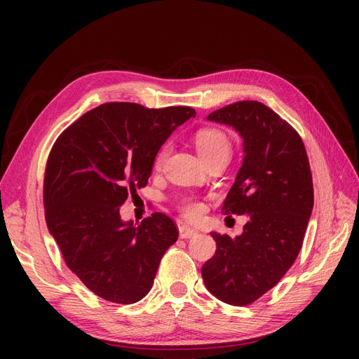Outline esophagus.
Returning <instances> with one entry per match:
<instances>
[{
	"mask_svg": "<svg viewBox=\"0 0 359 359\" xmlns=\"http://www.w3.org/2000/svg\"><path fill=\"white\" fill-rule=\"evenodd\" d=\"M196 233H198V232L194 231V229H191L190 226H186V224L180 226V236H181V238H191V236H194Z\"/></svg>",
	"mask_w": 359,
	"mask_h": 359,
	"instance_id": "esophagus-1",
	"label": "esophagus"
}]
</instances>
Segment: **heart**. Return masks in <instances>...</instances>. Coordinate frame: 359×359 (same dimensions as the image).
I'll use <instances>...</instances> for the list:
<instances>
[{
	"label": "heart",
	"mask_w": 359,
	"mask_h": 359,
	"mask_svg": "<svg viewBox=\"0 0 359 359\" xmlns=\"http://www.w3.org/2000/svg\"><path fill=\"white\" fill-rule=\"evenodd\" d=\"M196 148L202 158H210L220 154L231 156V140L227 139V136L223 132H220V130L217 128L199 130L196 135ZM169 151H170L169 144L161 147V149L158 151V154L156 157V166L163 165V161L166 160ZM202 210L203 206L201 203L190 202L184 206V214H186L189 219H198Z\"/></svg>",
	"instance_id": "b5f03b06"
}]
</instances>
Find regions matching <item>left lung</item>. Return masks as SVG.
<instances>
[{
	"mask_svg": "<svg viewBox=\"0 0 359 359\" xmlns=\"http://www.w3.org/2000/svg\"><path fill=\"white\" fill-rule=\"evenodd\" d=\"M206 119L243 139V163L223 211L248 222L235 238L211 233L217 250L202 278L215 298L247 306L273 289L299 253L314 202L309 157L295 130L260 102L224 106Z\"/></svg>",
	"mask_w": 359,
	"mask_h": 359,
	"instance_id": "obj_1",
	"label": "left lung"
}]
</instances>
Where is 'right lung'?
Wrapping results in <instances>:
<instances>
[{
  "mask_svg": "<svg viewBox=\"0 0 359 359\" xmlns=\"http://www.w3.org/2000/svg\"><path fill=\"white\" fill-rule=\"evenodd\" d=\"M196 112L104 103L64 130L45 173V217L67 266L95 295L133 304L153 287L160 260L178 240L168 215L139 224L119 214L128 193L142 189L173 130Z\"/></svg>",
  "mask_w": 359,
  "mask_h": 359,
  "instance_id": "obj_1",
  "label": "right lung"
}]
</instances>
